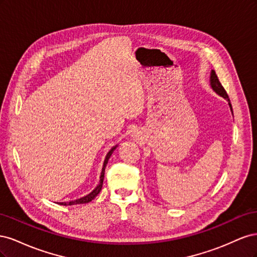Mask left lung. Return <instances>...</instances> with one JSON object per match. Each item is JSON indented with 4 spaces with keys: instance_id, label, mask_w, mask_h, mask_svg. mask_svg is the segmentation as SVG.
<instances>
[{
    "instance_id": "1",
    "label": "left lung",
    "mask_w": 257,
    "mask_h": 257,
    "mask_svg": "<svg viewBox=\"0 0 257 257\" xmlns=\"http://www.w3.org/2000/svg\"><path fill=\"white\" fill-rule=\"evenodd\" d=\"M210 85H211L212 90L216 93V94H219L220 96H222V97H224V98H226V99L228 100V105H229L230 110H231V112H232L231 104H230V102H229V98H228L227 93H226V91H225V89L223 88V85L221 84V82H220L219 78H217V76H216V74H215V72L213 71V69L211 71V74H210Z\"/></svg>"
}]
</instances>
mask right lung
I'll return each instance as SVG.
<instances>
[{
  "label": "right lung",
  "instance_id": "1",
  "mask_svg": "<svg viewBox=\"0 0 257 257\" xmlns=\"http://www.w3.org/2000/svg\"><path fill=\"white\" fill-rule=\"evenodd\" d=\"M116 147H118V146L112 147L111 149L109 150V152L107 153L106 158H105V161H104V164H103L102 173H100V176H99V182H98V184L96 185V188H95L94 190H93L91 193H89L88 195H85V196H83V197H81V198L75 199V200H71V201H64V203H58V204H59V205H63V206H73V205H79V204H88V203H90L91 200L94 199V198L98 195V193L100 192V190H102L106 165H107V163H108V160H109V158L111 157V154H112V152L115 150Z\"/></svg>",
  "mask_w": 257,
  "mask_h": 257
}]
</instances>
